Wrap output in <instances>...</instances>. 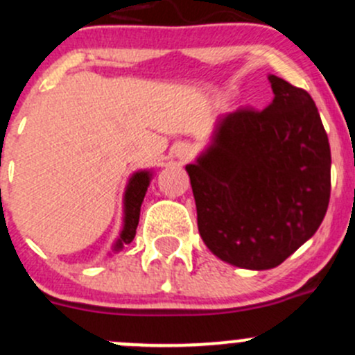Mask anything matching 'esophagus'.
<instances>
[{"mask_svg":"<svg viewBox=\"0 0 355 355\" xmlns=\"http://www.w3.org/2000/svg\"><path fill=\"white\" fill-rule=\"evenodd\" d=\"M173 157L179 160V162H188L193 157V146L189 143H176L173 146Z\"/></svg>","mask_w":355,"mask_h":355,"instance_id":"esophagus-1","label":"esophagus"}]
</instances>
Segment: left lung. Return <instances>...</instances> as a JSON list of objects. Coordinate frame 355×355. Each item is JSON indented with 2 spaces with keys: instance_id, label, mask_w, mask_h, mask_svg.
<instances>
[{
  "instance_id": "1",
  "label": "left lung",
  "mask_w": 355,
  "mask_h": 355,
  "mask_svg": "<svg viewBox=\"0 0 355 355\" xmlns=\"http://www.w3.org/2000/svg\"><path fill=\"white\" fill-rule=\"evenodd\" d=\"M262 112L219 117L186 166L203 243L220 261L272 269L318 231L331 186L328 136L307 91L268 76Z\"/></svg>"
}]
</instances>
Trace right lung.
I'll use <instances>...</instances> for the list:
<instances>
[{
    "label": "right lung",
    "instance_id": "obj_1",
    "mask_svg": "<svg viewBox=\"0 0 355 355\" xmlns=\"http://www.w3.org/2000/svg\"><path fill=\"white\" fill-rule=\"evenodd\" d=\"M153 179V169H141L132 173L125 184L124 196H122V227L119 233L117 240L112 245V250L108 255L117 254L124 248V245H129L136 236V227L139 223V210L141 203L145 200L146 189Z\"/></svg>",
    "mask_w": 355,
    "mask_h": 355
}]
</instances>
